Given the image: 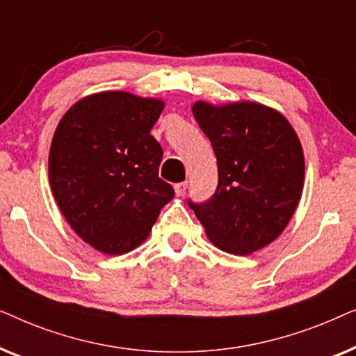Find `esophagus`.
Masks as SVG:
<instances>
[{
	"mask_svg": "<svg viewBox=\"0 0 356 356\" xmlns=\"http://www.w3.org/2000/svg\"><path fill=\"white\" fill-rule=\"evenodd\" d=\"M173 188H175V194H177V196H183L184 191H186V188H188V183L186 181L177 183Z\"/></svg>",
	"mask_w": 356,
	"mask_h": 356,
	"instance_id": "34e87169",
	"label": "esophagus"
}]
</instances>
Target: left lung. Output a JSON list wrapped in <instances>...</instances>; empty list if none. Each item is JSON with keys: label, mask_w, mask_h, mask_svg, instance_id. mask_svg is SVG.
<instances>
[{"label": "left lung", "mask_w": 356, "mask_h": 356, "mask_svg": "<svg viewBox=\"0 0 356 356\" xmlns=\"http://www.w3.org/2000/svg\"><path fill=\"white\" fill-rule=\"evenodd\" d=\"M193 115L217 157L216 194L189 201L218 250L246 256L270 245L293 217L305 181L303 147L289 120L256 102L212 105Z\"/></svg>", "instance_id": "1"}]
</instances>
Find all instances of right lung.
<instances>
[{"label":"right lung","instance_id":"add662e5","mask_svg":"<svg viewBox=\"0 0 356 356\" xmlns=\"http://www.w3.org/2000/svg\"><path fill=\"white\" fill-rule=\"evenodd\" d=\"M163 100L108 90L63 115L53 136L48 178L66 222L104 254L144 243L173 188L159 178L163 150L150 129Z\"/></svg>","mask_w":356,"mask_h":356}]
</instances>
